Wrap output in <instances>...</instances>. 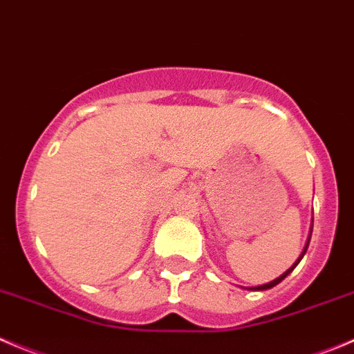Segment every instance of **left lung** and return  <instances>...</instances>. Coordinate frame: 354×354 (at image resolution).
<instances>
[{
  "label": "left lung",
  "instance_id": "8db88e82",
  "mask_svg": "<svg viewBox=\"0 0 354 354\" xmlns=\"http://www.w3.org/2000/svg\"><path fill=\"white\" fill-rule=\"evenodd\" d=\"M306 249H308V245H306ZM306 249H304V250H303V254H301V257H299V259H297V261H296V263H294V264H292V266H290V268H289V270H287V272H286V273H283V275H280V277H279V279H275V280H273V282H270V283H264V286H259V287H252V289H256V290H266V289H272V287L279 286V283H280V282H282V280H283V279H286V277H287V275H289V273H290V272H292V270H294V268H296V266H297V263H299V261H301V259H303V256H304V252H306Z\"/></svg>",
  "mask_w": 354,
  "mask_h": 354
}]
</instances>
